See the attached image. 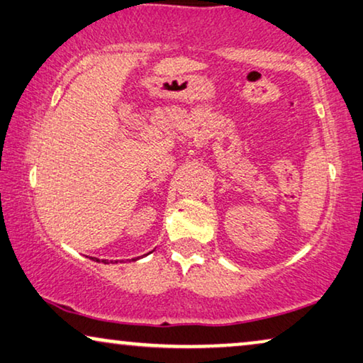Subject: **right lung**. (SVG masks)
Returning <instances> with one entry per match:
<instances>
[{"label":"right lung","mask_w":363,"mask_h":363,"mask_svg":"<svg viewBox=\"0 0 363 363\" xmlns=\"http://www.w3.org/2000/svg\"><path fill=\"white\" fill-rule=\"evenodd\" d=\"M96 262H100V259H96ZM101 262H104V263H108V259H101ZM116 263V262H115Z\"/></svg>","instance_id":"1"}]
</instances>
